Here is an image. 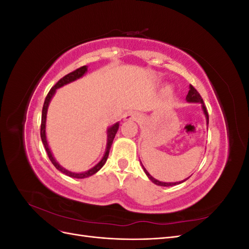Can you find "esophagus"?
Segmentation results:
<instances>
[{
  "label": "esophagus",
  "mask_w": 249,
  "mask_h": 249,
  "mask_svg": "<svg viewBox=\"0 0 249 249\" xmlns=\"http://www.w3.org/2000/svg\"><path fill=\"white\" fill-rule=\"evenodd\" d=\"M124 120H133V122H138V120H140L141 119V116H140V114H138L137 112H127V113H125L124 114Z\"/></svg>",
  "instance_id": "esophagus-1"
}]
</instances>
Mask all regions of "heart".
<instances>
[{"mask_svg":"<svg viewBox=\"0 0 249 249\" xmlns=\"http://www.w3.org/2000/svg\"><path fill=\"white\" fill-rule=\"evenodd\" d=\"M165 90H166V92H168V93L170 92V88H169V87H168V88H166Z\"/></svg>","mask_w":249,"mask_h":249,"instance_id":"1","label":"heart"}]
</instances>
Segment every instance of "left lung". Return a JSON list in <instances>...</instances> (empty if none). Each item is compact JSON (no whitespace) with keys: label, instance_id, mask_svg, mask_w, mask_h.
Wrapping results in <instances>:
<instances>
[{"label":"left lung","instance_id":"left-lung-1","mask_svg":"<svg viewBox=\"0 0 249 249\" xmlns=\"http://www.w3.org/2000/svg\"><path fill=\"white\" fill-rule=\"evenodd\" d=\"M189 92H188V94H187V96H186V100H187V102H189V103H200L201 104V109H202V111H203V114L206 115V119H207V124H209V114H208V110H207V108H206V106H205V104H203V101H202V99H201V96H200V94L198 93V91L196 89H195L192 85H190L189 86ZM142 165V164H141ZM142 168H143V170H144V172H145V175L147 176V178L152 180V182L154 183V184H156V185H158V186H163V187H169V186H176V185H178V184H180V183H184L185 180H187L188 178H187L186 179H184V180H180V182H176V183H164V182H160V180H158V179H156L155 178H153L152 176L149 175L148 173V171L144 168V166H143L142 165Z\"/></svg>","mask_w":249,"mask_h":249}]
</instances>
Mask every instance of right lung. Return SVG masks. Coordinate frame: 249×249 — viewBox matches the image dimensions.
Listing matches in <instances>:
<instances>
[{"label":"right lung","instance_id":"add662e5","mask_svg":"<svg viewBox=\"0 0 249 249\" xmlns=\"http://www.w3.org/2000/svg\"><path fill=\"white\" fill-rule=\"evenodd\" d=\"M87 71V66L84 65L80 67V69L73 71L71 72H70L69 74H66V76H64L62 79H60L57 83L56 85L54 87H52L51 90L49 91L46 100H44V104H43V107H42V115H41V125H40V137H41V141L43 143L44 145V148H46L47 153H48V156L50 158L51 162L53 163V165L59 170L61 171L62 173H64V175L69 176L71 178H88L90 176L94 175V173H96L97 171H99L104 165L105 163H106L107 159H108V156H109V152H110V148H111V145L113 143V140H114V137L115 135L118 131V127H119V123H116L113 125H111L109 129L107 130V147H106V152H105V155L104 157L102 158V160L97 163L94 167L90 168L89 170L87 171H84V172H72V171H70L67 170L65 168H63L61 165H60L56 160L55 158L53 157L52 155V152L51 149L49 147V144H48V140H47V135H46V122H47V113H48V108H49V105H50V102L52 100V97L54 96L56 90L60 87H62L66 84H69V83H71L73 81H76L78 79H80L81 77L84 76V74L86 73Z\"/></svg>","mask_w":249,"mask_h":249}]
</instances>
